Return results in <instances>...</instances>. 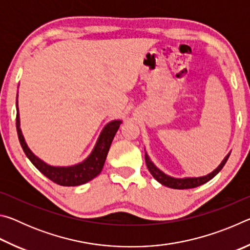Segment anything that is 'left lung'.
<instances>
[{
  "label": "left lung",
  "instance_id": "obj_1",
  "mask_svg": "<svg viewBox=\"0 0 250 250\" xmlns=\"http://www.w3.org/2000/svg\"><path fill=\"white\" fill-rule=\"evenodd\" d=\"M229 154L230 153H228L226 158L223 160V162L219 164V167L216 168V170H214L213 172L209 173V174H207L205 176H201V177H185V179H175V177H171V176L167 175L166 173L160 171L159 168L156 167L153 163H152V161L150 160L149 155H147L146 153L145 155V158H146V163L147 168H149V171L152 174V176H153L156 181L160 182L162 185L167 186V188H176V189H185V188H197V186L204 184V183H206V182H208L209 180L213 179V177L222 170L224 166H225V163L227 162L228 158H229Z\"/></svg>",
  "mask_w": 250,
  "mask_h": 250
}]
</instances>
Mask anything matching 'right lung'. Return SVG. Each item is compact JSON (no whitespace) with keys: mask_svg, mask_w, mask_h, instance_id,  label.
Listing matches in <instances>:
<instances>
[{"mask_svg":"<svg viewBox=\"0 0 250 250\" xmlns=\"http://www.w3.org/2000/svg\"><path fill=\"white\" fill-rule=\"evenodd\" d=\"M18 107V103H16ZM120 120L111 121L110 124L104 126L103 132L100 133L98 141H97L95 149L92 150L91 154L83 161V162L76 164L73 167H50L43 161L40 160L37 156L33 154V152L28 149L25 142L22 131L20 129V117H19V108L16 112V130L21 146L24 153L26 154L29 161L34 164L37 170L48 177L54 183L62 186H77L83 183H87L90 180L99 174L103 170L105 158H107L109 147L115 138V134L119 129L121 125Z\"/></svg>","mask_w":250,"mask_h":250,"instance_id":"add662e5","label":"right lung"}]
</instances>
